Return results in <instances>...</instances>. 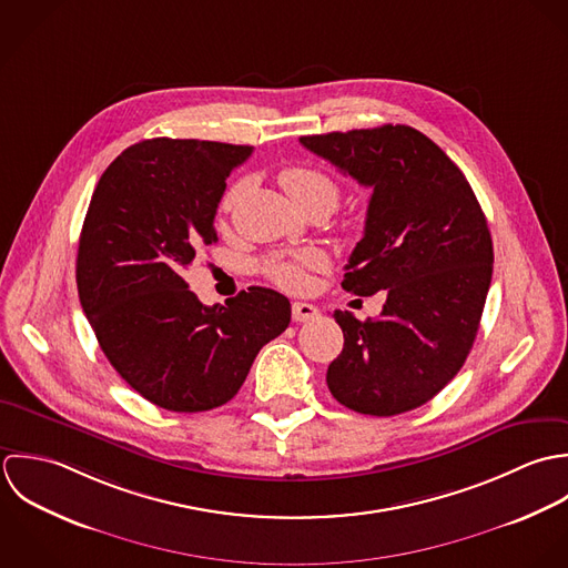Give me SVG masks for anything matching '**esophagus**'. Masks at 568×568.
Masks as SVG:
<instances>
[{"mask_svg": "<svg viewBox=\"0 0 568 568\" xmlns=\"http://www.w3.org/2000/svg\"><path fill=\"white\" fill-rule=\"evenodd\" d=\"M318 316H321L318 307H314V305H310V303H294V305H292V318H294L296 323H307V321H314V318H318Z\"/></svg>", "mask_w": 568, "mask_h": 568, "instance_id": "obj_1", "label": "esophagus"}]
</instances>
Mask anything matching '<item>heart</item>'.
Returning <instances> with one entry per match:
<instances>
[{"instance_id": "heart-1", "label": "heart", "mask_w": 568, "mask_h": 568, "mask_svg": "<svg viewBox=\"0 0 568 568\" xmlns=\"http://www.w3.org/2000/svg\"><path fill=\"white\" fill-rule=\"evenodd\" d=\"M283 189L292 197L296 206H301L305 213L314 209H323L325 213H334L342 197L341 184L338 180L318 169V166H307V164H296V166H285L278 175ZM245 191V182H234L222 200V211L230 213L239 197ZM325 265V256L316 250L301 252L290 258H274L265 265V274L270 281H274L278 287L298 292L307 285L310 281V270H321Z\"/></svg>"}]
</instances>
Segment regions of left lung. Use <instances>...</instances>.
<instances>
[{
    "label": "left lung",
    "instance_id": "1",
    "mask_svg": "<svg viewBox=\"0 0 568 568\" xmlns=\"http://www.w3.org/2000/svg\"><path fill=\"white\" fill-rule=\"evenodd\" d=\"M301 144L373 191L342 287L386 290L379 318L334 312L344 346L327 386L362 415L413 410L453 379L476 338L494 265L487 220L460 169L408 124L303 135Z\"/></svg>",
    "mask_w": 568,
    "mask_h": 568
}]
</instances>
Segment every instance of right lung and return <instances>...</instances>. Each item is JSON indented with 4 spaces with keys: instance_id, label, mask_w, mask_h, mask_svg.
Segmentation results:
<instances>
[{
    "instance_id": "1",
    "label": "right lung",
    "mask_w": 568,
    "mask_h": 568,
    "mask_svg": "<svg viewBox=\"0 0 568 568\" xmlns=\"http://www.w3.org/2000/svg\"><path fill=\"white\" fill-rule=\"evenodd\" d=\"M252 146L153 138L124 149L92 195L77 256L81 307L118 375L151 404L202 413L230 402L290 301L250 287L206 307L184 270L217 241L226 178Z\"/></svg>"
}]
</instances>
